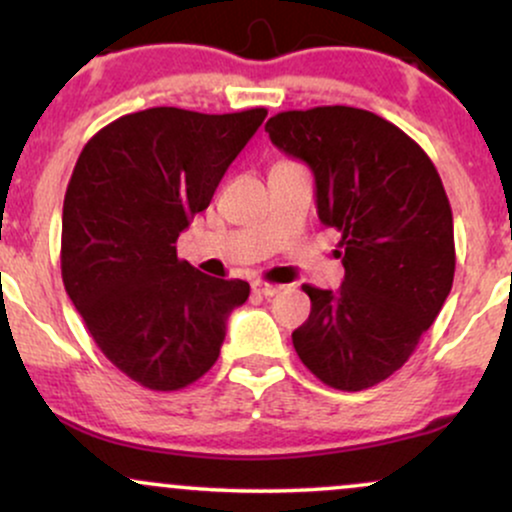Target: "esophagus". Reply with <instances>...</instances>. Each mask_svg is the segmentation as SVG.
<instances>
[{
  "mask_svg": "<svg viewBox=\"0 0 512 512\" xmlns=\"http://www.w3.org/2000/svg\"><path fill=\"white\" fill-rule=\"evenodd\" d=\"M281 289H284V286H279V284H267V281H255V284H252V291L260 293V296H264V298L276 296V293H279Z\"/></svg>",
  "mask_w": 512,
  "mask_h": 512,
  "instance_id": "34e87169",
  "label": "esophagus"
}]
</instances>
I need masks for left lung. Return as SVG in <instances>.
<instances>
[{
    "instance_id": "1",
    "label": "left lung",
    "mask_w": 512,
    "mask_h": 512,
    "mask_svg": "<svg viewBox=\"0 0 512 512\" xmlns=\"http://www.w3.org/2000/svg\"><path fill=\"white\" fill-rule=\"evenodd\" d=\"M264 132L308 163L320 221L342 233V286L303 284L310 315L291 334L293 349L334 390H368L409 361L452 289L443 180L414 139L361 108L286 110Z\"/></svg>"
}]
</instances>
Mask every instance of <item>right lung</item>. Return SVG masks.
Returning a JSON list of instances; mask_svg holds the SVG:
<instances>
[{
	"instance_id": "obj_1",
	"label": "right lung",
	"mask_w": 512,
	"mask_h": 512,
	"mask_svg": "<svg viewBox=\"0 0 512 512\" xmlns=\"http://www.w3.org/2000/svg\"><path fill=\"white\" fill-rule=\"evenodd\" d=\"M267 117L149 108L88 139L62 209V281L105 358L146 390L173 392L214 366L243 279L178 260V236Z\"/></svg>"
}]
</instances>
